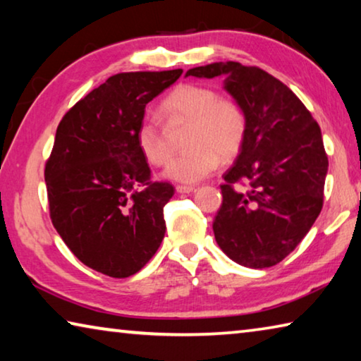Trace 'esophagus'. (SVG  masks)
<instances>
[{
	"mask_svg": "<svg viewBox=\"0 0 361 361\" xmlns=\"http://www.w3.org/2000/svg\"><path fill=\"white\" fill-rule=\"evenodd\" d=\"M194 191H195L194 186H185V185L176 186V192H180V194H189V192H194Z\"/></svg>",
	"mask_w": 361,
	"mask_h": 361,
	"instance_id": "esophagus-1",
	"label": "esophagus"
}]
</instances>
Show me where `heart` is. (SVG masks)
Masks as SVG:
<instances>
[{"mask_svg": "<svg viewBox=\"0 0 361 361\" xmlns=\"http://www.w3.org/2000/svg\"><path fill=\"white\" fill-rule=\"evenodd\" d=\"M161 111L172 121L188 122L183 145L186 149L176 156L166 170L169 178L195 183L215 172L219 156L234 157L242 148L247 132L243 109L234 100L219 99L215 89L199 84H181L161 103ZM142 156L156 167L172 157L166 133L152 118H145L135 133Z\"/></svg>", "mask_w": 361, "mask_h": 361, "instance_id": "1", "label": "heart"}]
</instances>
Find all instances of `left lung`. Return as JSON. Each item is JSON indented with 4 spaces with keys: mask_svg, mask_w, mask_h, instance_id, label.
Returning a JSON list of instances; mask_svg holds the SVG:
<instances>
[{
    "mask_svg": "<svg viewBox=\"0 0 361 361\" xmlns=\"http://www.w3.org/2000/svg\"><path fill=\"white\" fill-rule=\"evenodd\" d=\"M186 76H224V89L247 119L245 140L221 185L216 243L240 266H276L322 212L328 156L320 127L282 81L258 66L216 62ZM237 182L247 191L234 190Z\"/></svg>",
    "mask_w": 361,
    "mask_h": 361,
    "instance_id": "1",
    "label": "left lung"
}]
</instances>
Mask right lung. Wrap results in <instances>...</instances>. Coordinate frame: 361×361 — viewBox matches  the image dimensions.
<instances>
[{
	"mask_svg": "<svg viewBox=\"0 0 361 361\" xmlns=\"http://www.w3.org/2000/svg\"><path fill=\"white\" fill-rule=\"evenodd\" d=\"M183 70L118 73L60 121L44 169L54 228L85 266L114 279L137 274L166 234L175 192L152 181L135 133L148 103Z\"/></svg>",
	"mask_w": 361,
	"mask_h": 361,
	"instance_id": "1",
	"label": "right lung"
}]
</instances>
